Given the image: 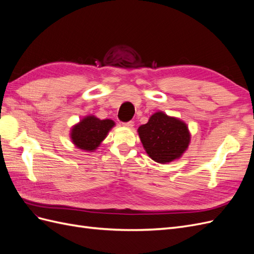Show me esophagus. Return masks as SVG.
Returning <instances> with one entry per match:
<instances>
[{
    "instance_id": "esophagus-1",
    "label": "esophagus",
    "mask_w": 254,
    "mask_h": 254,
    "mask_svg": "<svg viewBox=\"0 0 254 254\" xmlns=\"http://www.w3.org/2000/svg\"><path fill=\"white\" fill-rule=\"evenodd\" d=\"M123 125H124L127 128H132L133 127V122L132 121H129L127 123H124V124H123Z\"/></svg>"
}]
</instances>
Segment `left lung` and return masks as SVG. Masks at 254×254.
I'll return each mask as SVG.
<instances>
[{
	"label": "left lung",
	"mask_w": 254,
	"mask_h": 254,
	"mask_svg": "<svg viewBox=\"0 0 254 254\" xmlns=\"http://www.w3.org/2000/svg\"><path fill=\"white\" fill-rule=\"evenodd\" d=\"M137 132L147 155L161 164L179 159L190 141L186 123L162 111L153 113L147 124L140 126Z\"/></svg>",
	"instance_id": "8db88e82"
}]
</instances>
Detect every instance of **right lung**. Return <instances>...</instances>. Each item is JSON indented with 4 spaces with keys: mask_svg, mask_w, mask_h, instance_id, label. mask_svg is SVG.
<instances>
[{
    "mask_svg": "<svg viewBox=\"0 0 254 254\" xmlns=\"http://www.w3.org/2000/svg\"><path fill=\"white\" fill-rule=\"evenodd\" d=\"M112 120H101L87 115L71 129V140L76 147L84 151L95 150L114 126Z\"/></svg>",
    "mask_w": 254,
    "mask_h": 254,
    "instance_id": "right-lung-1",
    "label": "right lung"
}]
</instances>
